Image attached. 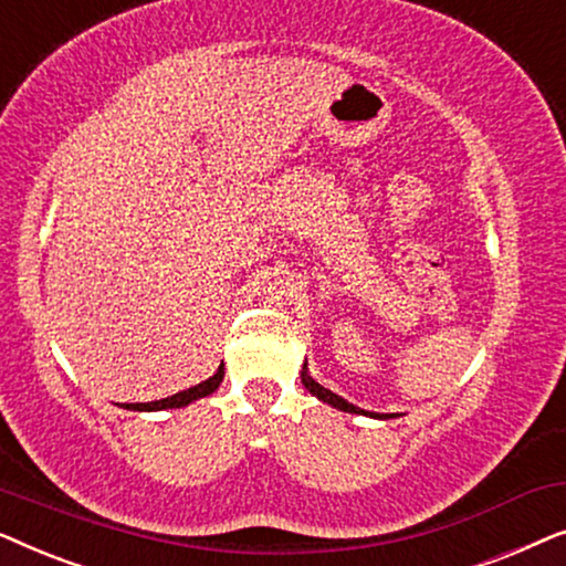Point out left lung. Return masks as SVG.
Instances as JSON below:
<instances>
[{
	"mask_svg": "<svg viewBox=\"0 0 566 566\" xmlns=\"http://www.w3.org/2000/svg\"><path fill=\"white\" fill-rule=\"evenodd\" d=\"M301 384H304V389L312 394V397H316L319 401H324V405L335 407L339 409V412H350V415H366V417H374V420H391V417H399V415H378V412H366V409L355 407L350 405V401H345L343 397H337L335 391L324 389L322 384H316L312 376H308V366L304 363V368H301Z\"/></svg>",
	"mask_w": 566,
	"mask_h": 566,
	"instance_id": "obj_1",
	"label": "left lung"
}]
</instances>
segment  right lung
I'll list each match as a JSON object with an SVG mask.
<instances>
[{
  "instance_id": "add662e5",
  "label": "right lung",
  "mask_w": 566,
  "mask_h": 566,
  "mask_svg": "<svg viewBox=\"0 0 566 566\" xmlns=\"http://www.w3.org/2000/svg\"><path fill=\"white\" fill-rule=\"evenodd\" d=\"M221 381H223V363L211 378H206L203 384L192 386V389H188V391H180V394H175V397H167V399H159V401H146V405H123V409H134V412H159V409H180V407L192 405V401H198V399L211 397V394L221 386Z\"/></svg>"
}]
</instances>
